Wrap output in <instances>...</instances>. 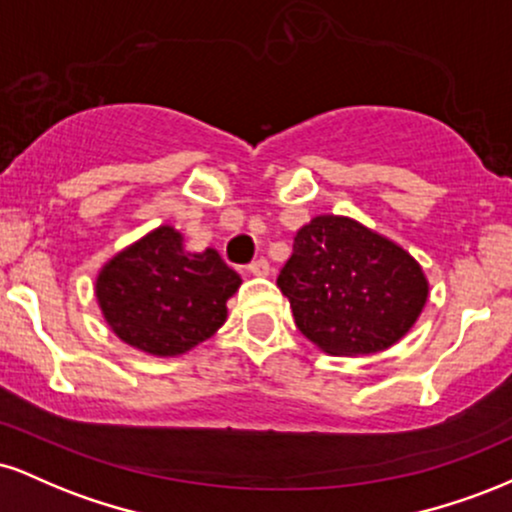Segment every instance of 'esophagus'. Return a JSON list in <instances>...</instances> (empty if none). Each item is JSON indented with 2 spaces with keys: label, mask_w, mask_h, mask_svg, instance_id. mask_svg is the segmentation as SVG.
Returning <instances> with one entry per match:
<instances>
[{
  "label": "esophagus",
  "mask_w": 512,
  "mask_h": 512,
  "mask_svg": "<svg viewBox=\"0 0 512 512\" xmlns=\"http://www.w3.org/2000/svg\"><path fill=\"white\" fill-rule=\"evenodd\" d=\"M248 272L252 274V276H267L269 274V262L264 260V257H260V260H255L248 267Z\"/></svg>",
  "instance_id": "esophagus-1"
}]
</instances>
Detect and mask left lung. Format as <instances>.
<instances>
[{"label": "left lung", "mask_w": 512, "mask_h": 512, "mask_svg": "<svg viewBox=\"0 0 512 512\" xmlns=\"http://www.w3.org/2000/svg\"><path fill=\"white\" fill-rule=\"evenodd\" d=\"M276 286L289 298L298 330L332 356L390 349L428 298L424 269L407 250L334 214L315 216L296 233Z\"/></svg>", "instance_id": "8db88e82"}]
</instances>
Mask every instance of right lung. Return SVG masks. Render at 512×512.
<instances>
[{
	"label": "right lung",
	"mask_w": 512,
	"mask_h": 512,
	"mask_svg": "<svg viewBox=\"0 0 512 512\" xmlns=\"http://www.w3.org/2000/svg\"><path fill=\"white\" fill-rule=\"evenodd\" d=\"M243 284L219 252H187L173 226H158L103 264L96 298L122 342L151 356H180L226 322Z\"/></svg>",
	"instance_id": "add662e5"
}]
</instances>
